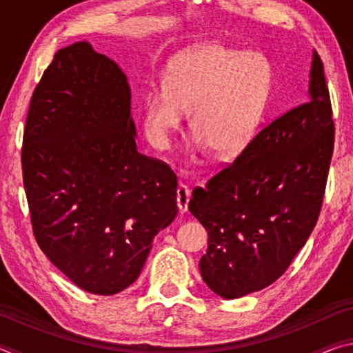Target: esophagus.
Segmentation results:
<instances>
[{
  "label": "esophagus",
  "instance_id": "1",
  "mask_svg": "<svg viewBox=\"0 0 353 353\" xmlns=\"http://www.w3.org/2000/svg\"><path fill=\"white\" fill-rule=\"evenodd\" d=\"M188 202H190V188L187 185L181 183L177 188V207L179 210H181V213H187Z\"/></svg>",
  "mask_w": 353,
  "mask_h": 353
}]
</instances>
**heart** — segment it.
<instances>
[{
    "instance_id": "heart-1",
    "label": "heart",
    "mask_w": 353,
    "mask_h": 353,
    "mask_svg": "<svg viewBox=\"0 0 353 353\" xmlns=\"http://www.w3.org/2000/svg\"><path fill=\"white\" fill-rule=\"evenodd\" d=\"M270 62L255 52L207 43L172 59L165 71L163 90L143 101V126L155 149H168L182 115H188L196 151L213 149L234 157L259 130L271 93Z\"/></svg>"
}]
</instances>
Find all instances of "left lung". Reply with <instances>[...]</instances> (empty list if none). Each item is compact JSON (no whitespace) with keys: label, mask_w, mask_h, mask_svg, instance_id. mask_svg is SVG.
<instances>
[{"label":"left lung","mask_w":353,"mask_h":353,"mask_svg":"<svg viewBox=\"0 0 353 353\" xmlns=\"http://www.w3.org/2000/svg\"><path fill=\"white\" fill-rule=\"evenodd\" d=\"M334 129L324 65L313 51L308 101L255 135L229 168L191 191L205 227L201 276L214 294L238 299L276 282L318 221Z\"/></svg>","instance_id":"1"}]
</instances>
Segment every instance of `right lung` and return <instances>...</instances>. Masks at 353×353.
Instances as JSON below:
<instances>
[{
  "instance_id": "obj_1",
  "label": "right lung",
  "mask_w": 353,
  "mask_h": 353,
  "mask_svg": "<svg viewBox=\"0 0 353 353\" xmlns=\"http://www.w3.org/2000/svg\"><path fill=\"white\" fill-rule=\"evenodd\" d=\"M128 76L88 41L59 50L32 94L23 182L40 249L81 290L139 279L177 216V177L137 151Z\"/></svg>"
}]
</instances>
